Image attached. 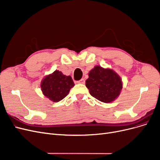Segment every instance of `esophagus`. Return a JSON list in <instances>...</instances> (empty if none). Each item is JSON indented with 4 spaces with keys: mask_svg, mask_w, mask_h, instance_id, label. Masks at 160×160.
<instances>
[{
    "mask_svg": "<svg viewBox=\"0 0 160 160\" xmlns=\"http://www.w3.org/2000/svg\"><path fill=\"white\" fill-rule=\"evenodd\" d=\"M77 83L79 84H84L85 83V79H81L79 81H77Z\"/></svg>",
    "mask_w": 160,
    "mask_h": 160,
    "instance_id": "1",
    "label": "esophagus"
}]
</instances>
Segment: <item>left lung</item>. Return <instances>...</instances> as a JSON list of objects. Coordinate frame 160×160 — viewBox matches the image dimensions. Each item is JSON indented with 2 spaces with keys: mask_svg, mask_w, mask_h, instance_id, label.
I'll use <instances>...</instances> for the list:
<instances>
[{
  "mask_svg": "<svg viewBox=\"0 0 160 160\" xmlns=\"http://www.w3.org/2000/svg\"><path fill=\"white\" fill-rule=\"evenodd\" d=\"M85 85L91 96L103 103L113 101L123 88L122 79L117 72L99 65L89 71Z\"/></svg>",
  "mask_w": 160,
  "mask_h": 160,
  "instance_id": "1",
  "label": "left lung"
}]
</instances>
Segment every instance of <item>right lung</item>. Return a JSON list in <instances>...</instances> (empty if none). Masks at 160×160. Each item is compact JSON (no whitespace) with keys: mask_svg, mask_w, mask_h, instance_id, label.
Returning <instances> with one entry per match:
<instances>
[{"mask_svg":"<svg viewBox=\"0 0 160 160\" xmlns=\"http://www.w3.org/2000/svg\"><path fill=\"white\" fill-rule=\"evenodd\" d=\"M75 85L71 76H66L56 70L44 77L41 83V91L46 98L53 102H59L69 94Z\"/></svg>","mask_w":160,"mask_h":160,"instance_id":"1","label":"right lung"}]
</instances>
